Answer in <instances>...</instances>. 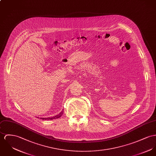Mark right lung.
Listing matches in <instances>:
<instances>
[{
    "label": "right lung",
    "mask_w": 156,
    "mask_h": 156,
    "mask_svg": "<svg viewBox=\"0 0 156 156\" xmlns=\"http://www.w3.org/2000/svg\"><path fill=\"white\" fill-rule=\"evenodd\" d=\"M63 111H62L61 112H60L59 114H58V115H57L56 116H53V117H51V118H41V119H42L43 120H51V119H58V118H59L60 116L63 115Z\"/></svg>",
    "instance_id": "add662e5"
}]
</instances>
